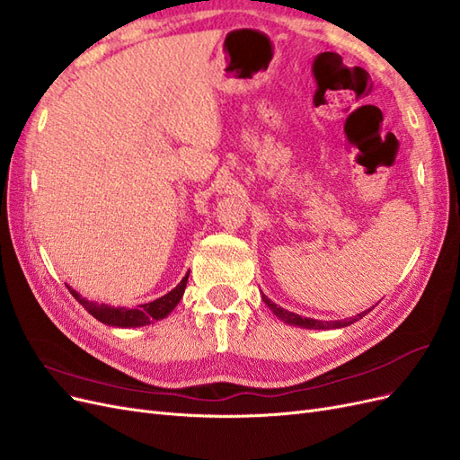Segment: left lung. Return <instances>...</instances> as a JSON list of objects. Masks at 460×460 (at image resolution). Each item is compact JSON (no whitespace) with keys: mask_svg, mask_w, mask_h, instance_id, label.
<instances>
[{"mask_svg":"<svg viewBox=\"0 0 460 460\" xmlns=\"http://www.w3.org/2000/svg\"><path fill=\"white\" fill-rule=\"evenodd\" d=\"M262 301H264V305H267V307H269L278 318L284 320L286 324H289V326H299V328H307V330H333V328H345V326H349V324L357 323L358 318H363L365 314H368V313L372 311V309H367V311L358 313L357 316H353V318H349V320H332V323H328V320H314V318H307V316H301V314H296V313H291V311H286V309L280 307V305L272 303L264 294H262Z\"/></svg>","mask_w":460,"mask_h":460,"instance_id":"8db88e82","label":"left lung"}]
</instances>
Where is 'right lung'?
<instances>
[{
  "instance_id": "add662e5",
  "label": "right lung",
  "mask_w": 460,
  "mask_h": 460,
  "mask_svg": "<svg viewBox=\"0 0 460 460\" xmlns=\"http://www.w3.org/2000/svg\"><path fill=\"white\" fill-rule=\"evenodd\" d=\"M188 276H190V272L182 278V280H180V284L174 289L169 291V294H164L163 297H159L155 301L137 305V307H134V309L111 307V305H105V303L88 301L71 286H66V288L73 294V297L82 305V307H84L95 320H100V323H103L107 326H117V328H140V326L157 323V320L169 316L174 311V307L184 296Z\"/></svg>"
}]
</instances>
